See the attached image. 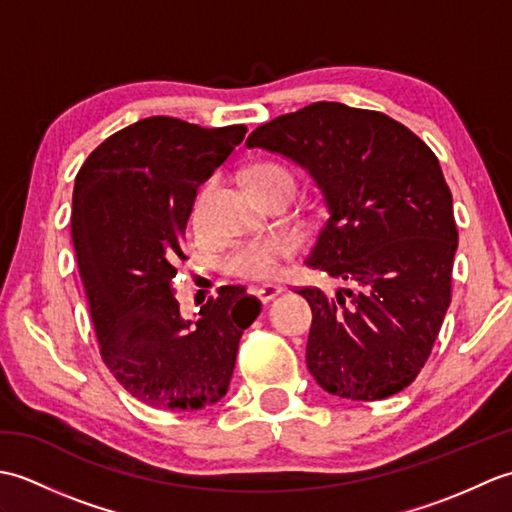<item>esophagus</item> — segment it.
I'll list each match as a JSON object with an SVG mask.
<instances>
[{"mask_svg": "<svg viewBox=\"0 0 512 512\" xmlns=\"http://www.w3.org/2000/svg\"><path fill=\"white\" fill-rule=\"evenodd\" d=\"M255 295H257V299L262 301V303H268V301H273L277 295H281V286L266 284L262 288H255Z\"/></svg>", "mask_w": 512, "mask_h": 512, "instance_id": "esophagus-1", "label": "esophagus"}]
</instances>
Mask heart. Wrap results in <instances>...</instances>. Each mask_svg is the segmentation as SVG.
Here are the masks:
<instances>
[{
  "instance_id": "b5f03b06",
  "label": "heart",
  "mask_w": 512,
  "mask_h": 512,
  "mask_svg": "<svg viewBox=\"0 0 512 512\" xmlns=\"http://www.w3.org/2000/svg\"><path fill=\"white\" fill-rule=\"evenodd\" d=\"M246 184L253 195H264L270 191H288L292 193L295 187V178L292 173L279 165V162H259L248 171ZM217 189V178H209L202 182L200 191L195 193L193 209H191V222L195 231H204L206 228V215H209V204L213 200V193ZM292 253V242L284 235H270L264 239H253V242L237 246L226 259V270L235 277L242 279H270L277 270L281 259H286Z\"/></svg>"
}]
</instances>
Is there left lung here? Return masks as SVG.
I'll list each match as a JSON object with an SVG mask.
<instances>
[{"label":"left lung","mask_w":512,"mask_h":512,"mask_svg":"<svg viewBox=\"0 0 512 512\" xmlns=\"http://www.w3.org/2000/svg\"><path fill=\"white\" fill-rule=\"evenodd\" d=\"M306 169L328 217L308 266L345 279L312 308L306 363L332 396L383 400L427 363L451 303L458 228L436 154L387 114L319 101L246 140Z\"/></svg>","instance_id":"8db88e82"}]
</instances>
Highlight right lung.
I'll use <instances>...</instances> for the list:
<instances>
[{
	"mask_svg": "<svg viewBox=\"0 0 512 512\" xmlns=\"http://www.w3.org/2000/svg\"><path fill=\"white\" fill-rule=\"evenodd\" d=\"M246 132L151 116L103 140L76 173L72 242L103 363L149 407L195 411L220 400L239 339L262 312L228 286L187 321L171 288L187 259L195 193Z\"/></svg>",
	"mask_w": 512,
	"mask_h": 512,
	"instance_id": "1",
	"label": "right lung"
}]
</instances>
